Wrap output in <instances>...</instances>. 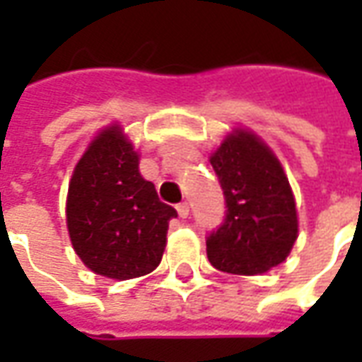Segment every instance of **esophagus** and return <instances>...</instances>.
Returning <instances> with one entry per match:
<instances>
[{
	"label": "esophagus",
	"mask_w": 362,
	"mask_h": 362,
	"mask_svg": "<svg viewBox=\"0 0 362 362\" xmlns=\"http://www.w3.org/2000/svg\"><path fill=\"white\" fill-rule=\"evenodd\" d=\"M176 211H178V215H180L182 219H186L189 215V205L188 202H182V204L176 205Z\"/></svg>",
	"instance_id": "1"
}]
</instances>
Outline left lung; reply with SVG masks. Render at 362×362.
<instances>
[{
	"label": "left lung",
	"instance_id": "8db88e82",
	"mask_svg": "<svg viewBox=\"0 0 362 362\" xmlns=\"http://www.w3.org/2000/svg\"><path fill=\"white\" fill-rule=\"evenodd\" d=\"M225 194V221L207 236L213 267L258 275L285 262L298 235L295 197L283 166L258 135L235 129L211 155Z\"/></svg>",
	"mask_w": 362,
	"mask_h": 362
}]
</instances>
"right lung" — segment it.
<instances>
[{"label": "right lung", "instance_id": "obj_1", "mask_svg": "<svg viewBox=\"0 0 362 362\" xmlns=\"http://www.w3.org/2000/svg\"><path fill=\"white\" fill-rule=\"evenodd\" d=\"M66 215L83 264L119 281L147 275L160 264L168 221L178 217L139 174V157L119 126L96 135L77 163Z\"/></svg>", "mask_w": 362, "mask_h": 362}]
</instances>
